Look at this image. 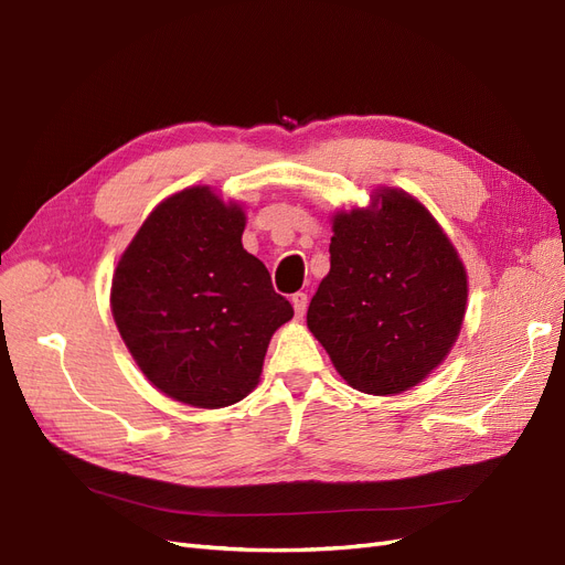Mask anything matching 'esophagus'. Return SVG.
<instances>
[{"mask_svg": "<svg viewBox=\"0 0 565 565\" xmlns=\"http://www.w3.org/2000/svg\"><path fill=\"white\" fill-rule=\"evenodd\" d=\"M290 302H294V309H296V317L300 319L305 312H307V294H296L294 298H290Z\"/></svg>", "mask_w": 565, "mask_h": 565, "instance_id": "1", "label": "esophagus"}]
</instances>
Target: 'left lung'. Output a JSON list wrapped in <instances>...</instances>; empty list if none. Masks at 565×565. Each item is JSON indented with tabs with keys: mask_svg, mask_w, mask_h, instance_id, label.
Wrapping results in <instances>:
<instances>
[{
	"mask_svg": "<svg viewBox=\"0 0 565 565\" xmlns=\"http://www.w3.org/2000/svg\"><path fill=\"white\" fill-rule=\"evenodd\" d=\"M377 211L333 221L331 271L307 309V326L338 373L359 392L398 394L450 352L467 305V275L444 230L398 190Z\"/></svg>",
	"mask_w": 565,
	"mask_h": 565,
	"instance_id": "left-lung-1",
	"label": "left lung"
}]
</instances>
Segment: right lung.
Returning a JSON list of instances; mask_svg holds the SVG:
<instances>
[{
    "label": "right lung",
    "mask_w": 565,
    "mask_h": 565,
    "mask_svg": "<svg viewBox=\"0 0 565 565\" xmlns=\"http://www.w3.org/2000/svg\"><path fill=\"white\" fill-rule=\"evenodd\" d=\"M244 213L209 188L161 202L113 279L117 329L154 387L196 408L258 385L271 333L294 307L242 246Z\"/></svg>",
    "instance_id": "right-lung-1"
}]
</instances>
